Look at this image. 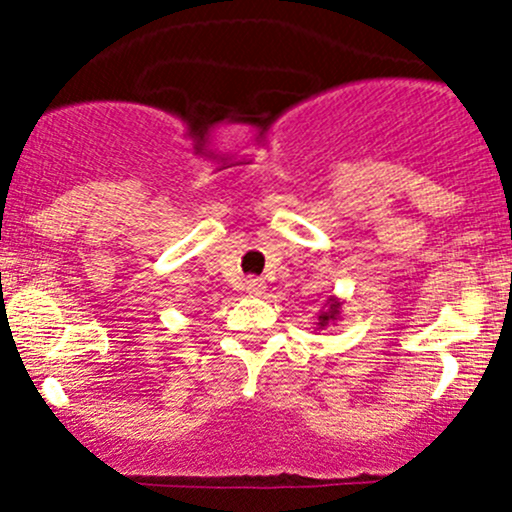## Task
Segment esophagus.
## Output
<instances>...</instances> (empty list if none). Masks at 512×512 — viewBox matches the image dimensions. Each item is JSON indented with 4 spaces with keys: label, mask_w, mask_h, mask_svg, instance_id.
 <instances>
[{
    "label": "esophagus",
    "mask_w": 512,
    "mask_h": 512,
    "mask_svg": "<svg viewBox=\"0 0 512 512\" xmlns=\"http://www.w3.org/2000/svg\"><path fill=\"white\" fill-rule=\"evenodd\" d=\"M245 291L252 293V296H260V293H264V281L250 276V279H245Z\"/></svg>",
    "instance_id": "obj_1"
}]
</instances>
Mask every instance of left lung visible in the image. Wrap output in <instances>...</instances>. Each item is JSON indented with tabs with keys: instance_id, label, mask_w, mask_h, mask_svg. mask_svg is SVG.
Wrapping results in <instances>:
<instances>
[{
	"instance_id": "left-lung-1",
	"label": "left lung",
	"mask_w": 512,
	"mask_h": 512,
	"mask_svg": "<svg viewBox=\"0 0 512 512\" xmlns=\"http://www.w3.org/2000/svg\"><path fill=\"white\" fill-rule=\"evenodd\" d=\"M334 308H337V305H334ZM334 313H337V310H334ZM334 313H332V315H330V313H322V315H320V320H322L320 325H325V322L330 320V317H334Z\"/></svg>"
}]
</instances>
